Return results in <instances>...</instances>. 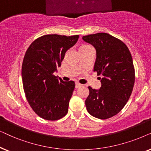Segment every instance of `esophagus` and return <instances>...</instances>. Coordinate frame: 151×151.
<instances>
[{
    "label": "esophagus",
    "instance_id": "1",
    "mask_svg": "<svg viewBox=\"0 0 151 151\" xmlns=\"http://www.w3.org/2000/svg\"><path fill=\"white\" fill-rule=\"evenodd\" d=\"M81 84H80L79 83H75V88H79V87H81Z\"/></svg>",
    "mask_w": 151,
    "mask_h": 151
}]
</instances>
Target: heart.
<instances>
[{
	"label": "heart",
	"mask_w": 151,
	"mask_h": 151,
	"mask_svg": "<svg viewBox=\"0 0 151 151\" xmlns=\"http://www.w3.org/2000/svg\"><path fill=\"white\" fill-rule=\"evenodd\" d=\"M90 47V46H89V45H82V46H81V47H80L79 49H82V48H86V47Z\"/></svg>",
	"instance_id": "1"
}]
</instances>
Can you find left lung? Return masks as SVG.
Here are the masks:
<instances>
[{
    "instance_id": "1",
    "label": "left lung",
    "mask_w": 151,
    "mask_h": 151,
    "mask_svg": "<svg viewBox=\"0 0 151 151\" xmlns=\"http://www.w3.org/2000/svg\"><path fill=\"white\" fill-rule=\"evenodd\" d=\"M82 39L95 47L94 72L101 77L99 90L88 86L86 108L94 117L108 119L123 109L131 95L135 80L131 54L123 41L109 34L96 33Z\"/></svg>"
}]
</instances>
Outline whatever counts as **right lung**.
Segmentation results:
<instances>
[{"instance_id":"add662e5","label":"right lung","mask_w":151,"mask_h":151,"mask_svg":"<svg viewBox=\"0 0 151 151\" xmlns=\"http://www.w3.org/2000/svg\"><path fill=\"white\" fill-rule=\"evenodd\" d=\"M79 37L44 35L32 42L25 52L22 64L23 90L32 110L44 119L55 121L68 113L75 83L63 81L53 73Z\"/></svg>"}]
</instances>
